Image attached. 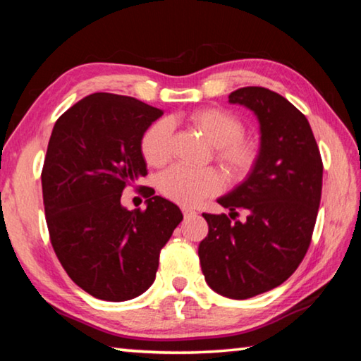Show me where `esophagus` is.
<instances>
[{
  "instance_id": "esophagus-1",
  "label": "esophagus",
  "mask_w": 361,
  "mask_h": 361,
  "mask_svg": "<svg viewBox=\"0 0 361 361\" xmlns=\"http://www.w3.org/2000/svg\"><path fill=\"white\" fill-rule=\"evenodd\" d=\"M183 215H185V218L192 216V215H195V210H192V209H183Z\"/></svg>"
}]
</instances>
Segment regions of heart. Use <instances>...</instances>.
Returning <instances> with one entry per match:
<instances>
[{
  "label": "heart",
  "instance_id": "obj_1",
  "mask_svg": "<svg viewBox=\"0 0 361 361\" xmlns=\"http://www.w3.org/2000/svg\"><path fill=\"white\" fill-rule=\"evenodd\" d=\"M189 124L202 133L215 151L213 157L231 181H242L252 173L261 154L259 142L243 135L245 124L228 109L209 106L188 116ZM172 126L166 119L154 121L140 138V151L152 167H161L170 159ZM159 189L167 199L186 207L215 195L223 189V178L213 169H186L175 166L159 178Z\"/></svg>",
  "mask_w": 361,
  "mask_h": 361
}]
</instances>
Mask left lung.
<instances>
[{
    "instance_id": "left-lung-1",
    "label": "left lung",
    "mask_w": 361,
    "mask_h": 361,
    "mask_svg": "<svg viewBox=\"0 0 361 361\" xmlns=\"http://www.w3.org/2000/svg\"><path fill=\"white\" fill-rule=\"evenodd\" d=\"M258 116L261 154L248 178L218 199L229 216L204 213L209 234L199 243L205 282L218 295L247 299L282 285L307 253L322 199L323 162L309 121L266 87L229 95ZM247 213L237 222L238 210Z\"/></svg>"
}]
</instances>
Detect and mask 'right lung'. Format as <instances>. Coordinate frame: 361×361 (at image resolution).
<instances>
[{
    "mask_svg": "<svg viewBox=\"0 0 361 361\" xmlns=\"http://www.w3.org/2000/svg\"><path fill=\"white\" fill-rule=\"evenodd\" d=\"M162 109L132 97L97 92L60 116L41 172L54 252L79 288L103 301H129L156 279L159 253L181 223V210L143 188L145 210L121 195L146 162L140 138Z\"/></svg>",
    "mask_w": 361,
    "mask_h": 361,
    "instance_id": "obj_1",
    "label": "right lung"
}]
</instances>
